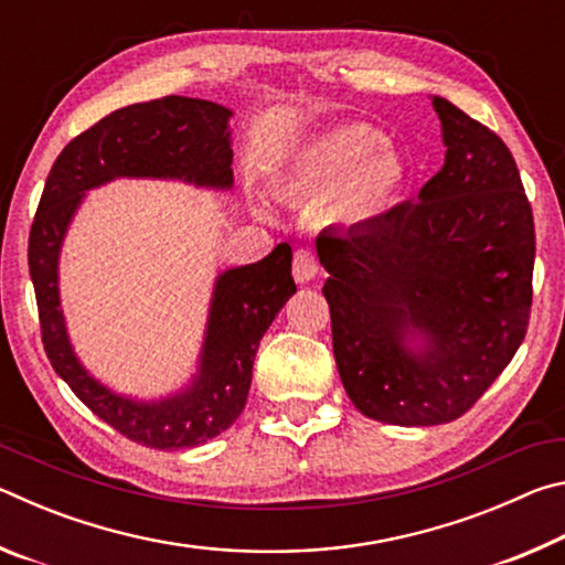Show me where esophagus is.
<instances>
[{"label": "esophagus", "mask_w": 565, "mask_h": 565, "mask_svg": "<svg viewBox=\"0 0 565 565\" xmlns=\"http://www.w3.org/2000/svg\"><path fill=\"white\" fill-rule=\"evenodd\" d=\"M291 274H294L296 284H309V281H313V276L319 274L317 256H313L311 252H306V248H299V252L294 254Z\"/></svg>", "instance_id": "34e87169"}]
</instances>
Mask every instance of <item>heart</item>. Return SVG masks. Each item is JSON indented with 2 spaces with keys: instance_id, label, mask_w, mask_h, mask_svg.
I'll use <instances>...</instances> for the list:
<instances>
[{
  "instance_id": "obj_1",
  "label": "heart",
  "mask_w": 565,
  "mask_h": 565,
  "mask_svg": "<svg viewBox=\"0 0 565 565\" xmlns=\"http://www.w3.org/2000/svg\"><path fill=\"white\" fill-rule=\"evenodd\" d=\"M408 177L406 159L376 127L343 121L301 141L274 186L294 202H323L333 224L366 228L404 199Z\"/></svg>"
}]
</instances>
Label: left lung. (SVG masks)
Instances as JSON below:
<instances>
[{
	"label": "left lung",
	"instance_id": "left-lung-1",
	"mask_svg": "<svg viewBox=\"0 0 565 565\" xmlns=\"http://www.w3.org/2000/svg\"><path fill=\"white\" fill-rule=\"evenodd\" d=\"M431 102L446 159L416 202L317 236L341 384L394 426L463 416L519 351L533 299V214L509 147Z\"/></svg>",
	"mask_w": 565,
	"mask_h": 565
}]
</instances>
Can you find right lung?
I'll return each mask as SVG.
<instances>
[{"label":"right lung","instance_id":"right-lung-1","mask_svg":"<svg viewBox=\"0 0 565 565\" xmlns=\"http://www.w3.org/2000/svg\"><path fill=\"white\" fill-rule=\"evenodd\" d=\"M232 117L234 111L224 104L189 97H164L111 111L56 157L30 232V276L44 351L54 371L111 428L159 451L212 441L244 411L259 341L296 294L291 246L279 244L262 262L232 266L216 276L196 371L179 388L157 398L121 394L76 356L60 294L62 246L89 191L117 179L232 189Z\"/></svg>","mask_w":565,"mask_h":565}]
</instances>
